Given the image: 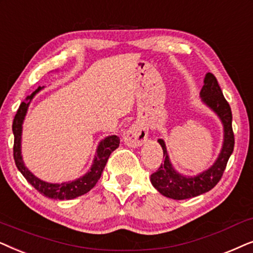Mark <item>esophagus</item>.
Listing matches in <instances>:
<instances>
[{
	"mask_svg": "<svg viewBox=\"0 0 253 253\" xmlns=\"http://www.w3.org/2000/svg\"><path fill=\"white\" fill-rule=\"evenodd\" d=\"M148 140V127L142 123L133 124L125 135V143L128 147H140Z\"/></svg>",
	"mask_w": 253,
	"mask_h": 253,
	"instance_id": "1",
	"label": "esophagus"
}]
</instances>
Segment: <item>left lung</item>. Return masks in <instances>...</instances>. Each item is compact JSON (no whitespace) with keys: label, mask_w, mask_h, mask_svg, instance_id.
I'll list each match as a JSON object with an SVG mask.
<instances>
[{"label":"left lung","mask_w":253,"mask_h":253,"mask_svg":"<svg viewBox=\"0 0 253 253\" xmlns=\"http://www.w3.org/2000/svg\"><path fill=\"white\" fill-rule=\"evenodd\" d=\"M201 99L207 104L215 113L220 117L224 127L223 147L217 160L210 169L195 177H184L174 171L171 166L169 156L167 153V147L164 141L160 139L158 142L163 149V163L161 164L156 172L151 173L150 180L153 186L161 194L174 200H184L197 197L211 191L218 181L221 180L227 167L228 160L234 151L235 137L232 130V114L231 109L218 82L211 73H208L204 81V86L200 91Z\"/></svg>","instance_id":"left-lung-1"}]
</instances>
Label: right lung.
Instances as JSON below:
<instances>
[{"label": "right lung", "mask_w": 253, "mask_h": 253, "mask_svg": "<svg viewBox=\"0 0 253 253\" xmlns=\"http://www.w3.org/2000/svg\"><path fill=\"white\" fill-rule=\"evenodd\" d=\"M42 87H38L32 95H30L26 100H31L33 96L36 95L39 90ZM29 103L23 102L19 106L18 111H17L15 119H13L12 124V132H13V160H15L17 169L21 171V173L25 177V179L36 188L39 193H42L45 197H48L50 199H59V200H70L74 198L80 197V195L85 194L91 188L95 187L97 181L99 180L100 176L104 168L106 166V162L109 160L111 153L116 150L120 144L119 136L112 135L104 139L102 142L99 143L98 148H97V154L95 156V161L90 169L89 172L84 174L83 177L79 178V179L69 181V183H61V184H50L46 183V181L40 180L39 178L30 172L28 168L24 166L23 162L22 155H21V139H22V124L24 120V117L28 111Z\"/></svg>", "instance_id": "right-lung-1"}]
</instances>
